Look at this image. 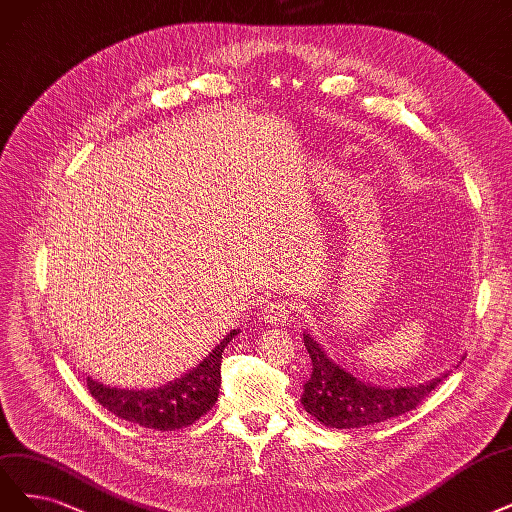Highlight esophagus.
Instances as JSON below:
<instances>
[{"label":"esophagus","mask_w":512,"mask_h":512,"mask_svg":"<svg viewBox=\"0 0 512 512\" xmlns=\"http://www.w3.org/2000/svg\"><path fill=\"white\" fill-rule=\"evenodd\" d=\"M290 313H292V305L284 301V298H275V301L267 303V307H264V322L284 324L290 317Z\"/></svg>","instance_id":"esophagus-1"}]
</instances>
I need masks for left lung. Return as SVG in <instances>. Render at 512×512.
<instances>
[{"label":"left lung","mask_w":512,"mask_h":512,"mask_svg":"<svg viewBox=\"0 0 512 512\" xmlns=\"http://www.w3.org/2000/svg\"><path fill=\"white\" fill-rule=\"evenodd\" d=\"M303 341L311 358V377L303 385L301 402L305 411L326 428L375 426L379 421L413 411L447 377L445 373L443 377L407 387L370 385L334 362L309 332L303 334Z\"/></svg>","instance_id":"left-lung-1"}]
</instances>
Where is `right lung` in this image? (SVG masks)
Listing matches in <instances>:
<instances>
[{"instance_id":"obj_1","label":"right lung","mask_w":512,"mask_h":512,"mask_svg":"<svg viewBox=\"0 0 512 512\" xmlns=\"http://www.w3.org/2000/svg\"><path fill=\"white\" fill-rule=\"evenodd\" d=\"M235 334L237 330L228 332L201 364L167 385L152 390H120L86 377V387L103 409L131 424L163 432L192 426L218 400L222 354Z\"/></svg>"}]
</instances>
